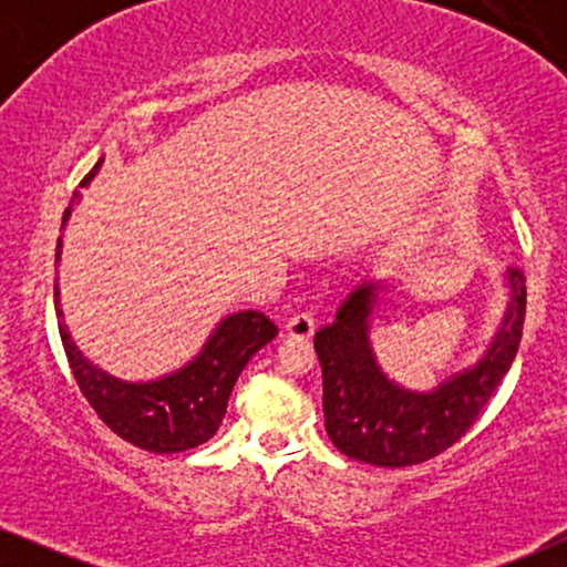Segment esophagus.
<instances>
[{"instance_id":"1","label":"esophagus","mask_w":567,"mask_h":567,"mask_svg":"<svg viewBox=\"0 0 567 567\" xmlns=\"http://www.w3.org/2000/svg\"><path fill=\"white\" fill-rule=\"evenodd\" d=\"M285 328H288V333L292 338H311L315 336V317H311L309 311H298V315L290 317Z\"/></svg>"}]
</instances>
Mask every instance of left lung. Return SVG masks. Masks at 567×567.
Segmentation results:
<instances>
[{"label":"left lung","mask_w":567,"mask_h":567,"mask_svg":"<svg viewBox=\"0 0 567 567\" xmlns=\"http://www.w3.org/2000/svg\"><path fill=\"white\" fill-rule=\"evenodd\" d=\"M509 285L512 303L504 328L483 362L429 394L405 392L381 373L368 341L375 285L351 292L336 322L315 336L324 429L338 451L362 464L396 470L424 464L464 437L509 373L523 338L528 303L523 271L509 269Z\"/></svg>","instance_id":"left-lung-1"}]
</instances>
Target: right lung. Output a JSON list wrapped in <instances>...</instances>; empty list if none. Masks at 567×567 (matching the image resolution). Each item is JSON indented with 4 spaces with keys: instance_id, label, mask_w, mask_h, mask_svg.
<instances>
[{
    "instance_id": "add662e5",
    "label": "right lung",
    "mask_w": 567,
    "mask_h": 567,
    "mask_svg": "<svg viewBox=\"0 0 567 567\" xmlns=\"http://www.w3.org/2000/svg\"><path fill=\"white\" fill-rule=\"evenodd\" d=\"M97 167L101 162L84 175L80 186H87L95 178ZM71 205L63 213V224L71 216ZM58 258L61 237L55 245V261ZM55 315L69 368L84 400L116 437L148 453H181L210 440L224 421L226 402L247 360L277 336L275 322L261 311H239L218 324L202 354L184 370L152 383H125L90 365L71 343L58 306Z\"/></svg>"
}]
</instances>
